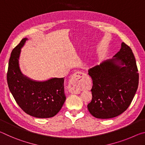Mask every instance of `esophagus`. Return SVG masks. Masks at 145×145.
<instances>
[{"label": "esophagus", "mask_w": 145, "mask_h": 145, "mask_svg": "<svg viewBox=\"0 0 145 145\" xmlns=\"http://www.w3.org/2000/svg\"><path fill=\"white\" fill-rule=\"evenodd\" d=\"M87 74L81 71H77L72 75L69 82V91L74 94H79L84 87Z\"/></svg>", "instance_id": "34e87169"}]
</instances>
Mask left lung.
I'll return each instance as SVG.
<instances>
[{"instance_id":"1","label":"left lung","mask_w":145,"mask_h":145,"mask_svg":"<svg viewBox=\"0 0 145 145\" xmlns=\"http://www.w3.org/2000/svg\"><path fill=\"white\" fill-rule=\"evenodd\" d=\"M89 75L93 85L87 108L94 117L109 119L127 110L139 84L136 61L129 46L122 42L112 59L90 69Z\"/></svg>"}]
</instances>
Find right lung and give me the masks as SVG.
<instances>
[{
	"label": "right lung",
	"mask_w": 145,
	"mask_h": 145,
	"mask_svg": "<svg viewBox=\"0 0 145 145\" xmlns=\"http://www.w3.org/2000/svg\"><path fill=\"white\" fill-rule=\"evenodd\" d=\"M27 40L23 39L11 53L7 72L9 89L26 114L38 118L53 117L60 110L66 99L64 78L37 82L22 74L18 59L21 48Z\"/></svg>",
	"instance_id": "right-lung-1"
}]
</instances>
